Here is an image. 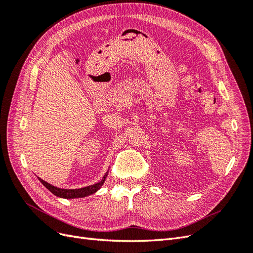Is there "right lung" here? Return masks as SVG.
<instances>
[{"label": "right lung", "instance_id": "right-lung-1", "mask_svg": "<svg viewBox=\"0 0 253 253\" xmlns=\"http://www.w3.org/2000/svg\"><path fill=\"white\" fill-rule=\"evenodd\" d=\"M106 176H108V172L105 173V175L103 176V178L95 183V185H91V186H87L85 188H81V189H60L57 187H53L51 186L50 183L46 182L42 180L41 178H39V180L43 183V185L46 187L52 194H55L58 197H62V198H78V197H85L87 195L93 194L95 192L101 188V186L104 183V180L106 178Z\"/></svg>", "mask_w": 253, "mask_h": 253}]
</instances>
